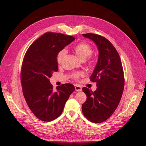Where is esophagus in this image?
Masks as SVG:
<instances>
[{
    "instance_id": "1",
    "label": "esophagus",
    "mask_w": 146,
    "mask_h": 146,
    "mask_svg": "<svg viewBox=\"0 0 146 146\" xmlns=\"http://www.w3.org/2000/svg\"><path fill=\"white\" fill-rule=\"evenodd\" d=\"M75 89L76 91H81L82 90V87L78 85H75Z\"/></svg>"
}]
</instances>
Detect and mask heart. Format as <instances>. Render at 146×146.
Here are the masks:
<instances>
[{
	"mask_svg": "<svg viewBox=\"0 0 146 146\" xmlns=\"http://www.w3.org/2000/svg\"><path fill=\"white\" fill-rule=\"evenodd\" d=\"M74 50L76 53V54L78 56L82 61L85 60L88 56H90L92 52H93V49H92V47L86 42H79L74 47ZM67 53V51L63 48V49L61 50L56 57V61L58 63H61L62 61L64 56ZM89 63L90 64H93V61L90 60ZM84 76V73L83 72H75L72 74V77L74 80H78L80 77Z\"/></svg>",
	"mask_w": 146,
	"mask_h": 146,
	"instance_id": "1",
	"label": "heart"
}]
</instances>
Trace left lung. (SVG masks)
<instances>
[{
	"mask_svg": "<svg viewBox=\"0 0 146 146\" xmlns=\"http://www.w3.org/2000/svg\"><path fill=\"white\" fill-rule=\"evenodd\" d=\"M93 41L99 52L98 63L90 77L96 82L97 89L92 92L82 88L86 95L82 105L83 115L90 121L99 123L111 116L120 102L124 86V75L118 52L107 38L93 33L83 34Z\"/></svg>",
	"mask_w": 146,
	"mask_h": 146,
	"instance_id": "obj_1",
	"label": "left lung"
}]
</instances>
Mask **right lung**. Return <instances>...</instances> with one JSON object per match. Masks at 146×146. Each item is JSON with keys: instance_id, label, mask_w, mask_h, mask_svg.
Wrapping results in <instances>:
<instances>
[{"instance_id": "right-lung-1", "label": "right lung", "mask_w": 146, "mask_h": 146, "mask_svg": "<svg viewBox=\"0 0 146 146\" xmlns=\"http://www.w3.org/2000/svg\"><path fill=\"white\" fill-rule=\"evenodd\" d=\"M75 39L72 36L47 32L34 41L26 52L22 64L21 81L28 107L38 119L50 122L59 117L75 90L70 83L53 89L49 78L58 71V52Z\"/></svg>"}]
</instances>
